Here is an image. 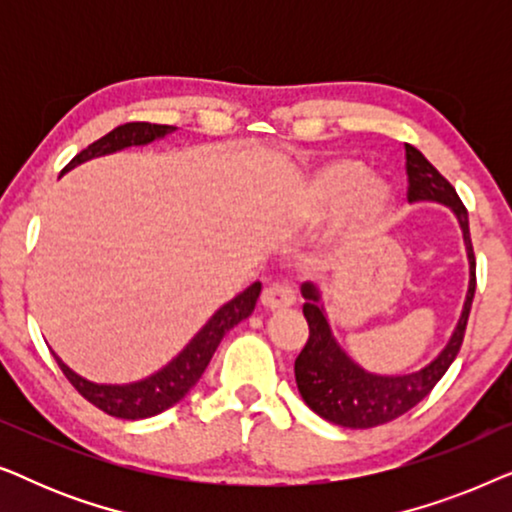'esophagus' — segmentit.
Wrapping results in <instances>:
<instances>
[{"instance_id": "esophagus-1", "label": "esophagus", "mask_w": 512, "mask_h": 512, "mask_svg": "<svg viewBox=\"0 0 512 512\" xmlns=\"http://www.w3.org/2000/svg\"><path fill=\"white\" fill-rule=\"evenodd\" d=\"M261 303L265 310H286V307H291L296 303V296H293V291L289 289L286 284H270L268 289H263L261 293Z\"/></svg>"}]
</instances>
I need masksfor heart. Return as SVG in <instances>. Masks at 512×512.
Masks as SVG:
<instances>
[{
	"label": "heart",
	"instance_id": "1",
	"mask_svg": "<svg viewBox=\"0 0 512 512\" xmlns=\"http://www.w3.org/2000/svg\"><path fill=\"white\" fill-rule=\"evenodd\" d=\"M361 174H363V167L359 163H352V160L335 163L319 177L317 195L321 200L335 198V195L352 186L354 181L361 177ZM384 200H387V195H384L382 186H377V184H366L359 193V202L366 209H370V212H377V209L384 205Z\"/></svg>",
	"mask_w": 512,
	"mask_h": 512
}]
</instances>
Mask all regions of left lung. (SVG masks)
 <instances>
[{
  "label": "left lung",
  "mask_w": 512,
  "mask_h": 512,
  "mask_svg": "<svg viewBox=\"0 0 512 512\" xmlns=\"http://www.w3.org/2000/svg\"><path fill=\"white\" fill-rule=\"evenodd\" d=\"M405 174H408V200H438L454 209L461 230H464L468 261H471V284H468L464 312H461L459 326L450 345L419 373L401 377L370 375L349 361L338 347V342L333 340L314 286H303V314L307 326H310V338H307L303 352L298 354L296 366H293L298 391L319 417L338 426H347V429H373V426L387 424L415 408L457 359L461 342H464L468 314H471L475 296V254L471 233H468V212L464 202L450 181L412 144H405Z\"/></svg>",
  "instance_id": "left-lung-1"
}]
</instances>
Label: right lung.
Returning <instances> with one entry per match:
<instances>
[{
	"label": "right lung",
	"instance_id": "1",
	"mask_svg": "<svg viewBox=\"0 0 512 512\" xmlns=\"http://www.w3.org/2000/svg\"><path fill=\"white\" fill-rule=\"evenodd\" d=\"M172 125H156V123H125L118 125L107 135L97 139V142L88 144L86 149L69 160V165L62 172L72 170L74 165L83 163V160L104 156V153H114L125 146L135 144H149L153 139L165 137L167 132H172ZM261 293V282H254L247 291H242L240 296L230 300L207 321L205 328L188 342V347L181 352L172 363H167L163 370H158L156 375L146 377L142 382L125 384V387H107V384H93L81 380L79 375H74L67 366H58L69 384L86 398L88 403H93L95 408L107 412L111 417L118 419H144L153 417L158 412L172 408L174 403H179L184 398L195 382L200 380L205 373L207 363L212 361V356L219 347L230 328L240 324L242 319H247L256 307V298Z\"/></svg>",
	"mask_w": 512,
	"mask_h": 512
}]
</instances>
